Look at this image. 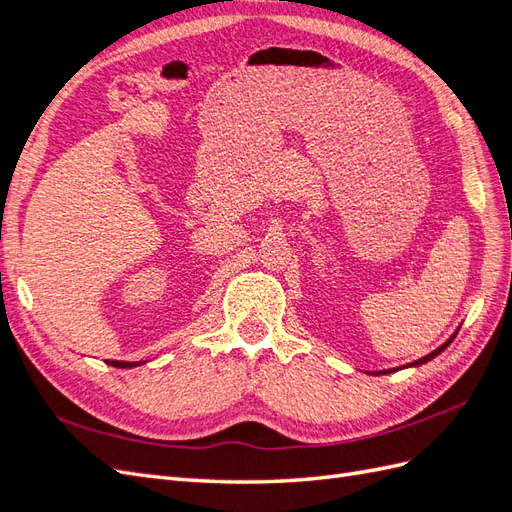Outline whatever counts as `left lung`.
<instances>
[{
	"mask_svg": "<svg viewBox=\"0 0 512 512\" xmlns=\"http://www.w3.org/2000/svg\"><path fill=\"white\" fill-rule=\"evenodd\" d=\"M459 331V329H457ZM457 331L446 339V342L440 346V348H436L433 352H429V354H425L423 359H418V361H412V363H408V365H404V367H393V369H382V371H369L371 376H384V374H393V371H399V369H406V367H418V365H425L427 361H431V359H436V356L440 354V352H444L448 346H451V342L455 339V335H457Z\"/></svg>",
	"mask_w": 512,
	"mask_h": 512,
	"instance_id": "left-lung-1",
	"label": "left lung"
}]
</instances>
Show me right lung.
Instances as JSON below:
<instances>
[{"mask_svg":"<svg viewBox=\"0 0 512 512\" xmlns=\"http://www.w3.org/2000/svg\"><path fill=\"white\" fill-rule=\"evenodd\" d=\"M108 365L121 367V369H132V367H138V365H145V361H136V363H130V361H108Z\"/></svg>","mask_w":512,"mask_h":512,"instance_id":"obj_1","label":"right lung"}]
</instances>
